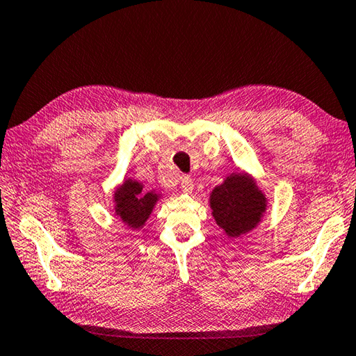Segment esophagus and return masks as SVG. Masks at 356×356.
Masks as SVG:
<instances>
[{"instance_id": "esophagus-1", "label": "esophagus", "mask_w": 356, "mask_h": 356, "mask_svg": "<svg viewBox=\"0 0 356 356\" xmlns=\"http://www.w3.org/2000/svg\"><path fill=\"white\" fill-rule=\"evenodd\" d=\"M180 189H181V193H184V194H191V193H193L194 185H193V180H191V177H188V176L181 177Z\"/></svg>"}]
</instances>
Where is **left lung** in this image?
<instances>
[{
    "label": "left lung",
    "mask_w": 356,
    "mask_h": 356,
    "mask_svg": "<svg viewBox=\"0 0 356 356\" xmlns=\"http://www.w3.org/2000/svg\"><path fill=\"white\" fill-rule=\"evenodd\" d=\"M266 193L245 171L230 172L212 189L209 206L217 226L227 238L247 235L258 227L268 208Z\"/></svg>",
    "instance_id": "1"
}]
</instances>
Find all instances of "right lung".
Instances as JSON below:
<instances>
[{"label": "right lung", "instance_id": "obj_1", "mask_svg": "<svg viewBox=\"0 0 356 356\" xmlns=\"http://www.w3.org/2000/svg\"><path fill=\"white\" fill-rule=\"evenodd\" d=\"M162 194L154 189L147 191L144 184L135 179H126L115 188L112 194L113 212L129 229H143L150 218L154 206Z\"/></svg>", "mask_w": 356, "mask_h": 356}]
</instances>
